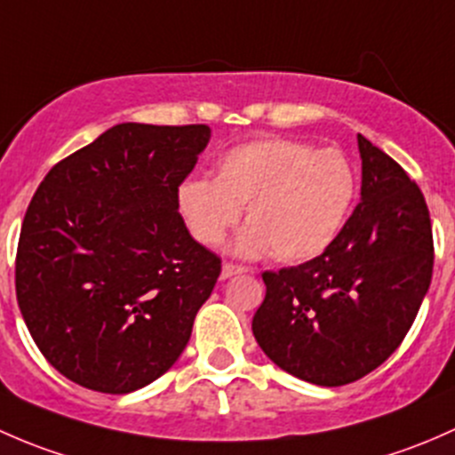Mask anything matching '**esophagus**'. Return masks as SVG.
<instances>
[{
  "instance_id": "1",
  "label": "esophagus",
  "mask_w": 455,
  "mask_h": 455,
  "mask_svg": "<svg viewBox=\"0 0 455 455\" xmlns=\"http://www.w3.org/2000/svg\"><path fill=\"white\" fill-rule=\"evenodd\" d=\"M245 267L243 265H234V262H226V265L221 267V280H228L232 278V275H238V274H245Z\"/></svg>"
}]
</instances>
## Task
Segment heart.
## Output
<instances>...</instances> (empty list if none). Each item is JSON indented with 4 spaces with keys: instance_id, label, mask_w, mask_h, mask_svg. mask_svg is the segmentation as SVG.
<instances>
[{
    "instance_id": "heart-1",
    "label": "heart",
    "mask_w": 455,
    "mask_h": 455,
    "mask_svg": "<svg viewBox=\"0 0 455 455\" xmlns=\"http://www.w3.org/2000/svg\"><path fill=\"white\" fill-rule=\"evenodd\" d=\"M357 195V175L344 153L291 140H256L223 153L214 180L188 177L177 188V208L201 245L217 247L241 219L236 251L247 259L274 251L304 262L337 238Z\"/></svg>"
}]
</instances>
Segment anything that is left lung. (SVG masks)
<instances>
[{
	"label": "left lung",
	"instance_id": "left-lung-1",
	"mask_svg": "<svg viewBox=\"0 0 455 455\" xmlns=\"http://www.w3.org/2000/svg\"><path fill=\"white\" fill-rule=\"evenodd\" d=\"M357 142L362 201L320 256L262 274L267 293L251 320L275 366L324 387L381 366L432 283V221L423 193L362 133Z\"/></svg>",
	"mask_w": 455,
	"mask_h": 455
}]
</instances>
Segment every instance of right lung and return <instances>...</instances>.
Masks as SVG:
<instances>
[{
	"instance_id": "obj_1",
	"label": "right lung",
	"mask_w": 455,
	"mask_h": 455,
	"mask_svg": "<svg viewBox=\"0 0 455 455\" xmlns=\"http://www.w3.org/2000/svg\"><path fill=\"white\" fill-rule=\"evenodd\" d=\"M208 142L205 124H116L36 188L19 236L17 302L69 381L126 395L184 353L221 274L177 208Z\"/></svg>"
}]
</instances>
